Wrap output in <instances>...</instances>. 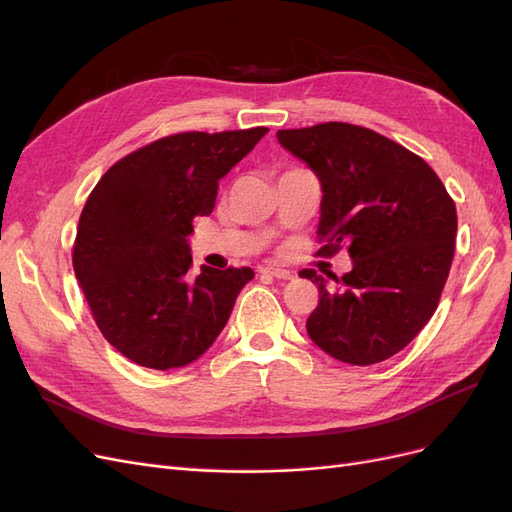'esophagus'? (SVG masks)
Returning <instances> with one entry per match:
<instances>
[{"label":"esophagus","instance_id":"esophagus-1","mask_svg":"<svg viewBox=\"0 0 512 512\" xmlns=\"http://www.w3.org/2000/svg\"><path fill=\"white\" fill-rule=\"evenodd\" d=\"M260 273L275 277V280H292V277H294L292 271H286V269H280V267H262Z\"/></svg>","mask_w":512,"mask_h":512}]
</instances>
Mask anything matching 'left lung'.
<instances>
[{"label":"left lung","mask_w":512,"mask_h":512,"mask_svg":"<svg viewBox=\"0 0 512 512\" xmlns=\"http://www.w3.org/2000/svg\"><path fill=\"white\" fill-rule=\"evenodd\" d=\"M277 141L322 188V254L348 245L352 271L318 286L307 335L333 359L374 365L406 348L433 316L451 271L457 211L431 166L374 130L329 121Z\"/></svg>","instance_id":"1"}]
</instances>
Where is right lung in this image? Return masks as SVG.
I'll return each instance as SVG.
<instances>
[{"mask_svg": "<svg viewBox=\"0 0 512 512\" xmlns=\"http://www.w3.org/2000/svg\"><path fill=\"white\" fill-rule=\"evenodd\" d=\"M267 128L160 138L106 170L76 230L72 265L98 329L149 369L194 363L218 339L250 267L190 273L192 220Z\"/></svg>", "mask_w": 512, "mask_h": 512, "instance_id": "add662e5", "label": "right lung"}]
</instances>
